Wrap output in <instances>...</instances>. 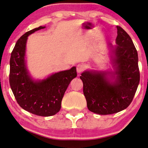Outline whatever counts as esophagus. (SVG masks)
<instances>
[{"label":"esophagus","instance_id":"esophagus-1","mask_svg":"<svg viewBox=\"0 0 148 148\" xmlns=\"http://www.w3.org/2000/svg\"><path fill=\"white\" fill-rule=\"evenodd\" d=\"M85 69L84 66L82 65V64H78V66H76V71L78 73L80 74L81 72H82Z\"/></svg>","mask_w":148,"mask_h":148}]
</instances>
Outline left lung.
Segmentation results:
<instances>
[{
  "mask_svg": "<svg viewBox=\"0 0 148 148\" xmlns=\"http://www.w3.org/2000/svg\"><path fill=\"white\" fill-rule=\"evenodd\" d=\"M116 45L112 47L114 71H85L80 78L89 111L99 115L121 111L130 105L139 83L138 55L133 41L127 32L116 26ZM115 80L111 81L109 74Z\"/></svg>",
  "mask_w": 148,
  "mask_h": 148,
  "instance_id": "left-lung-1",
  "label": "left lung"
}]
</instances>
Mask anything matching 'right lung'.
I'll return each mask as SVG.
<instances>
[{"label": "right lung", "mask_w": 148, "mask_h": 148, "mask_svg": "<svg viewBox=\"0 0 148 148\" xmlns=\"http://www.w3.org/2000/svg\"><path fill=\"white\" fill-rule=\"evenodd\" d=\"M45 27L29 31L16 41L10 59L9 83L21 107L34 115L49 116L60 111L64 93L77 73L76 67H72L42 80L34 81L31 78L25 60L27 40L32 33Z\"/></svg>", "instance_id": "1"}]
</instances>
